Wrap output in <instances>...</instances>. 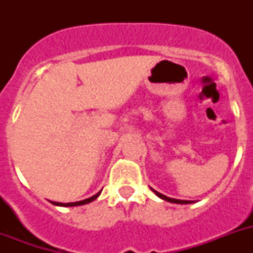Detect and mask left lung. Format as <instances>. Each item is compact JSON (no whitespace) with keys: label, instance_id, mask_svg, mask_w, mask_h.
Masks as SVG:
<instances>
[{"label":"left lung","instance_id":"1","mask_svg":"<svg viewBox=\"0 0 253 253\" xmlns=\"http://www.w3.org/2000/svg\"><path fill=\"white\" fill-rule=\"evenodd\" d=\"M153 190V189H152ZM153 193L156 194V195L158 196V198L163 199V200H166V202H169V203H175V204H191V200H178V199H172V198H169V196L163 195V194H160L158 191H156V190H153Z\"/></svg>","mask_w":253,"mask_h":253}]
</instances>
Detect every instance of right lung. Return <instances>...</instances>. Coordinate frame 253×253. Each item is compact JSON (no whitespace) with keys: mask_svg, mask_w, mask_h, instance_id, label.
<instances>
[{"mask_svg":"<svg viewBox=\"0 0 253 253\" xmlns=\"http://www.w3.org/2000/svg\"><path fill=\"white\" fill-rule=\"evenodd\" d=\"M101 194V191H99V193L96 194V195L91 196V198L88 199H84V200H81V202H76V203H67V204H64V203H55V202H51L54 205H58V207H78V205H84V204H88V203L93 202L95 199L99 198V195Z\"/></svg>","mask_w":253,"mask_h":253,"instance_id":"obj_1","label":"right lung"}]
</instances>
